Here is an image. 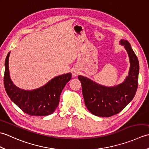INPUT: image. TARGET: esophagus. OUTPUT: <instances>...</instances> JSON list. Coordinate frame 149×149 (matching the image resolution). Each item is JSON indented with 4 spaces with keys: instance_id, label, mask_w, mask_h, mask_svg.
<instances>
[{
    "instance_id": "esophagus-1",
    "label": "esophagus",
    "mask_w": 149,
    "mask_h": 149,
    "mask_svg": "<svg viewBox=\"0 0 149 149\" xmlns=\"http://www.w3.org/2000/svg\"><path fill=\"white\" fill-rule=\"evenodd\" d=\"M79 72L77 70H74L72 71L73 77H76L77 75L79 74Z\"/></svg>"
}]
</instances>
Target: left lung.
I'll return each mask as SVG.
<instances>
[{
    "mask_svg": "<svg viewBox=\"0 0 149 149\" xmlns=\"http://www.w3.org/2000/svg\"><path fill=\"white\" fill-rule=\"evenodd\" d=\"M128 53L131 66L129 75L123 83L115 87H105L81 75V81L84 103L94 115L109 117L120 113L133 99L138 85L139 62L127 40H122Z\"/></svg>",
    "mask_w": 149,
    "mask_h": 149,
    "instance_id": "8db88e82",
    "label": "left lung"
}]
</instances>
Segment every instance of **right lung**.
Returning a JSON list of instances; mask_svg holds the SVG:
<instances>
[{"label": "right lung", "instance_id": "1", "mask_svg": "<svg viewBox=\"0 0 149 149\" xmlns=\"http://www.w3.org/2000/svg\"><path fill=\"white\" fill-rule=\"evenodd\" d=\"M9 52L5 61L4 84L8 95L24 113L31 116H46L58 106L60 95L66 83L71 79L70 73L56 77L45 86L34 90H24L13 84L9 76Z\"/></svg>", "mask_w": 149, "mask_h": 149}]
</instances>
